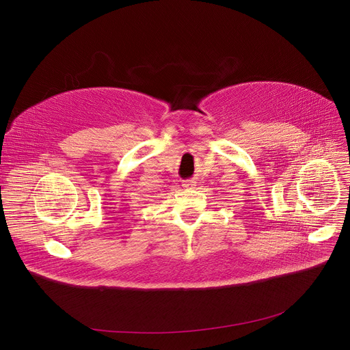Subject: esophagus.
<instances>
[{"label": "esophagus", "instance_id": "1", "mask_svg": "<svg viewBox=\"0 0 350 350\" xmlns=\"http://www.w3.org/2000/svg\"><path fill=\"white\" fill-rule=\"evenodd\" d=\"M194 185H196L194 180H185V181H183V187H185V189H194Z\"/></svg>", "mask_w": 350, "mask_h": 350}]
</instances>
